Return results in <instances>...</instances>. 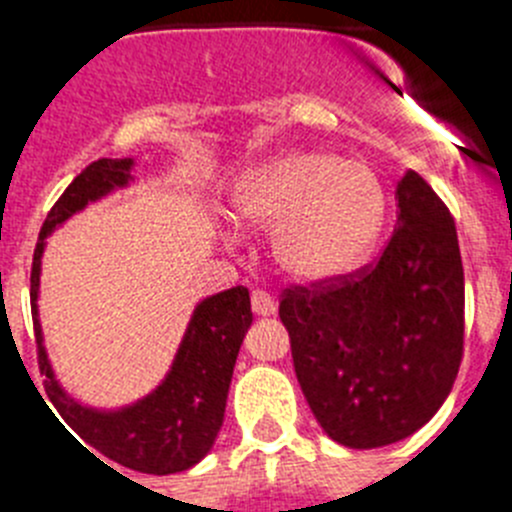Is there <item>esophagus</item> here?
Here are the masks:
<instances>
[{"label": "esophagus", "mask_w": 512, "mask_h": 512, "mask_svg": "<svg viewBox=\"0 0 512 512\" xmlns=\"http://www.w3.org/2000/svg\"><path fill=\"white\" fill-rule=\"evenodd\" d=\"M251 305H253V312L256 315H274L277 312V302H274V297L266 292V289H253L251 292Z\"/></svg>", "instance_id": "esophagus-1"}]
</instances>
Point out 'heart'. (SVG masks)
Listing matches in <instances>:
<instances>
[{
	"label": "heart",
	"instance_id": "heart-1",
	"mask_svg": "<svg viewBox=\"0 0 512 512\" xmlns=\"http://www.w3.org/2000/svg\"><path fill=\"white\" fill-rule=\"evenodd\" d=\"M238 223L271 233V256L297 282H328L366 259L382 233L387 194L369 166L336 153L295 151L243 176Z\"/></svg>",
	"mask_w": 512,
	"mask_h": 512
}]
</instances>
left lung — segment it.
Masks as SVG:
<instances>
[{"label": "left lung", "instance_id": "obj_1", "mask_svg": "<svg viewBox=\"0 0 512 512\" xmlns=\"http://www.w3.org/2000/svg\"><path fill=\"white\" fill-rule=\"evenodd\" d=\"M374 264L282 292L279 318L312 415L348 449L402 441L436 415L464 356V266L449 207L408 171Z\"/></svg>", "mask_w": 512, "mask_h": 512}]
</instances>
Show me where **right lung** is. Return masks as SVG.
Returning <instances> with one entry per match:
<instances>
[{
    "instance_id": "1",
    "label": "right lung",
    "mask_w": 512,
    "mask_h": 512,
    "mask_svg": "<svg viewBox=\"0 0 512 512\" xmlns=\"http://www.w3.org/2000/svg\"><path fill=\"white\" fill-rule=\"evenodd\" d=\"M130 169H133V158H99L76 176L45 217L33 253V271H30L38 366L40 374H45V395L51 397L63 423L87 443L84 449L92 448L102 454V459L115 461L133 472L174 474L194 467L212 449L217 431L223 425L233 366L253 320L248 289L233 287L202 300L189 320L182 346L176 351L171 372L166 374L164 382L130 408L110 410V413L84 408L61 390L45 356L43 330L38 320L40 256H43L45 238L56 225L69 220L74 212L84 210L89 202L99 200L112 189L125 187L130 182Z\"/></svg>"
}]
</instances>
